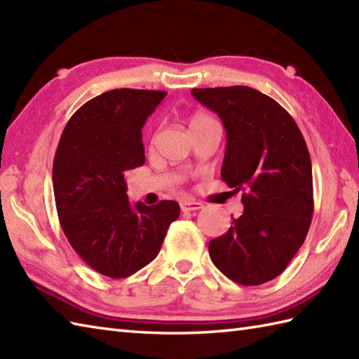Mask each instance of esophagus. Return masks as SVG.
Instances as JSON below:
<instances>
[{"mask_svg":"<svg viewBox=\"0 0 359 359\" xmlns=\"http://www.w3.org/2000/svg\"><path fill=\"white\" fill-rule=\"evenodd\" d=\"M201 208H203V205L201 202H196V201L180 202V210L182 211H196V210H201Z\"/></svg>","mask_w":359,"mask_h":359,"instance_id":"34e87169","label":"esophagus"}]
</instances>
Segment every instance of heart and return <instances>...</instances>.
I'll return each instance as SVG.
<instances>
[{"mask_svg": "<svg viewBox=\"0 0 359 359\" xmlns=\"http://www.w3.org/2000/svg\"><path fill=\"white\" fill-rule=\"evenodd\" d=\"M210 123H215V120L203 112H194L193 116L189 117V128H191V131H194V129H197V128H202L205 125H210Z\"/></svg>", "mask_w": 359, "mask_h": 359, "instance_id": "heart-1", "label": "heart"}]
</instances>
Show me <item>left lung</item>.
<instances>
[{"label": "left lung", "mask_w": 359, "mask_h": 359, "mask_svg": "<svg viewBox=\"0 0 359 359\" xmlns=\"http://www.w3.org/2000/svg\"><path fill=\"white\" fill-rule=\"evenodd\" d=\"M226 131L220 175L242 193L243 212L210 241L212 264L242 285H261L287 269L313 215V177L306 140L293 117L248 86L193 89Z\"/></svg>", "instance_id": "obj_1"}]
</instances>
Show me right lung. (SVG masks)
I'll use <instances>...</instances> for the list:
<instances>
[{
  "label": "right lung",
  "mask_w": 359,
  "mask_h": 359,
  "mask_svg": "<svg viewBox=\"0 0 359 359\" xmlns=\"http://www.w3.org/2000/svg\"><path fill=\"white\" fill-rule=\"evenodd\" d=\"M165 90L112 89L67 121L53 158L57 212L67 241L103 276L128 278L154 259L171 222L174 201L154 207L126 196L125 172L144 163L142 128Z\"/></svg>",
  "instance_id": "right-lung-1"
}]
</instances>
